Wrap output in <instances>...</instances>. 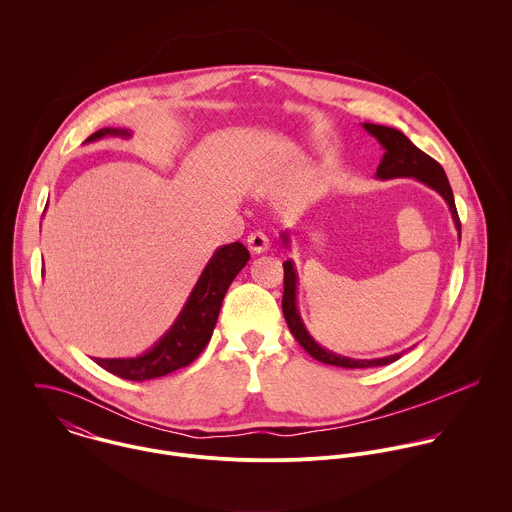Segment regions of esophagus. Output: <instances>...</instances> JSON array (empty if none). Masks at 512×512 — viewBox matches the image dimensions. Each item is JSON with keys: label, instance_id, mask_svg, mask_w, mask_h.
Masks as SVG:
<instances>
[{"label": "esophagus", "instance_id": "obj_1", "mask_svg": "<svg viewBox=\"0 0 512 512\" xmlns=\"http://www.w3.org/2000/svg\"><path fill=\"white\" fill-rule=\"evenodd\" d=\"M268 246H270V240L264 232H252L248 236V250L252 254H264L268 250Z\"/></svg>", "mask_w": 512, "mask_h": 512}]
</instances>
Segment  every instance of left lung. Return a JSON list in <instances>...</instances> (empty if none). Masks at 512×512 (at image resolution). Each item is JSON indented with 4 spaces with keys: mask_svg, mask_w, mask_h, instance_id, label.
Masks as SVG:
<instances>
[{
    "mask_svg": "<svg viewBox=\"0 0 512 512\" xmlns=\"http://www.w3.org/2000/svg\"><path fill=\"white\" fill-rule=\"evenodd\" d=\"M365 132H368L380 146L384 149V155L378 163L376 169V179L380 181H388V179H398V177H412L424 185H428L430 189H434L439 197L447 203L451 219L455 224L457 236L461 240V222L457 217V209H455V201H453V191L449 187V181L445 177V171L441 169L436 159H432L430 155H426L422 149L414 146L400 130L388 128V126H376V124H363ZM282 244L286 246V250H290V230L282 232ZM297 268L293 260L284 262V299H282V309H284V317L286 323L292 331L293 337L297 339V343L319 363L325 365L343 366V368H368V366H384L398 361L402 357V353H394L388 357H378V359H353V357H343L337 355L329 349H325L323 345H319L311 333L307 331L299 307H297Z\"/></svg>",
    "mask_w": 512,
    "mask_h": 512,
    "instance_id": "8db88e82",
    "label": "left lung"
}]
</instances>
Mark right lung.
Segmentation results:
<instances>
[{
  "label": "right lung",
  "mask_w": 512,
  "mask_h": 512,
  "mask_svg": "<svg viewBox=\"0 0 512 512\" xmlns=\"http://www.w3.org/2000/svg\"><path fill=\"white\" fill-rule=\"evenodd\" d=\"M102 138H132V130L102 128L84 144H92ZM248 260L250 254L240 242L219 246L203 268L197 284L193 286L171 327L146 353L128 359H96V365L120 378L136 382L159 378L177 368L191 365L211 341L226 290L238 272L248 264Z\"/></svg>",
  "instance_id": "right-lung-1"
}]
</instances>
